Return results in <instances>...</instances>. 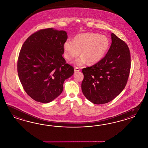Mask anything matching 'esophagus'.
Here are the masks:
<instances>
[{
	"mask_svg": "<svg viewBox=\"0 0 148 148\" xmlns=\"http://www.w3.org/2000/svg\"><path fill=\"white\" fill-rule=\"evenodd\" d=\"M80 70V69L78 68V67H76L75 68V72H78V71H79Z\"/></svg>",
	"mask_w": 148,
	"mask_h": 148,
	"instance_id": "esophagus-1",
	"label": "esophagus"
}]
</instances>
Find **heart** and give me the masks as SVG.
Segmentation results:
<instances>
[{
    "label": "heart",
    "instance_id": "obj_1",
    "mask_svg": "<svg viewBox=\"0 0 148 148\" xmlns=\"http://www.w3.org/2000/svg\"><path fill=\"white\" fill-rule=\"evenodd\" d=\"M110 46V39L105 35L87 32L77 35L73 41L68 40L63 44L64 57L71 61L79 55L75 63L82 66L87 61L90 64H94L102 59Z\"/></svg>",
    "mask_w": 148,
    "mask_h": 148
}]
</instances>
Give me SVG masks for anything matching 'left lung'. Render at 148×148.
<instances>
[{
	"instance_id": "obj_1",
	"label": "left lung",
	"mask_w": 148,
	"mask_h": 148,
	"mask_svg": "<svg viewBox=\"0 0 148 148\" xmlns=\"http://www.w3.org/2000/svg\"><path fill=\"white\" fill-rule=\"evenodd\" d=\"M111 38L112 44L106 56L95 65L82 69V92L95 104L113 100L125 88L129 77V48L114 33L111 34Z\"/></svg>"
}]
</instances>
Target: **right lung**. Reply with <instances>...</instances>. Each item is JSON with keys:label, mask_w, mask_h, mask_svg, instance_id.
Instances as JSON below:
<instances>
[{"label": "right lung", "mask_w": 148, "mask_h": 148, "mask_svg": "<svg viewBox=\"0 0 148 148\" xmlns=\"http://www.w3.org/2000/svg\"><path fill=\"white\" fill-rule=\"evenodd\" d=\"M64 30H38L23 43L17 63L18 73L24 90L36 101L51 102L61 95L65 79L73 67L62 56L67 40Z\"/></svg>", "instance_id": "obj_1"}]
</instances>
